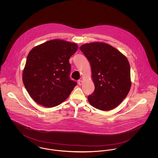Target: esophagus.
<instances>
[{
	"label": "esophagus",
	"mask_w": 158,
	"mask_h": 158,
	"mask_svg": "<svg viewBox=\"0 0 158 158\" xmlns=\"http://www.w3.org/2000/svg\"><path fill=\"white\" fill-rule=\"evenodd\" d=\"M82 80H79L78 81V84H79V85H81L82 84Z\"/></svg>",
	"instance_id": "esophagus-1"
}]
</instances>
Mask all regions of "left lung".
Listing matches in <instances>:
<instances>
[{
  "instance_id": "8db88e82",
  "label": "left lung",
  "mask_w": 158,
  "mask_h": 158,
  "mask_svg": "<svg viewBox=\"0 0 158 158\" xmlns=\"http://www.w3.org/2000/svg\"><path fill=\"white\" fill-rule=\"evenodd\" d=\"M80 50L90 63L95 90L88 96L94 108L113 110L130 90V67L127 57L113 46L102 42L85 44Z\"/></svg>"
}]
</instances>
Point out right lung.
Listing matches in <instances>:
<instances>
[{
	"label": "right lung",
	"mask_w": 158,
	"mask_h": 158,
	"mask_svg": "<svg viewBox=\"0 0 158 158\" xmlns=\"http://www.w3.org/2000/svg\"><path fill=\"white\" fill-rule=\"evenodd\" d=\"M77 47L76 43L55 39L34 47L28 53L23 83L37 104L51 108L69 97L77 85L70 79L69 60Z\"/></svg>",
	"instance_id": "right-lung-1"
}]
</instances>
